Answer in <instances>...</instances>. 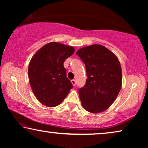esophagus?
I'll use <instances>...</instances> for the list:
<instances>
[{
	"mask_svg": "<svg viewBox=\"0 0 148 148\" xmlns=\"http://www.w3.org/2000/svg\"><path fill=\"white\" fill-rule=\"evenodd\" d=\"M71 82H72V86H76V81H75L74 79H72V80H71Z\"/></svg>",
	"mask_w": 148,
	"mask_h": 148,
	"instance_id": "obj_1",
	"label": "esophagus"
}]
</instances>
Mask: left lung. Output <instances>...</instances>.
Listing matches in <instances>:
<instances>
[{"mask_svg": "<svg viewBox=\"0 0 148 148\" xmlns=\"http://www.w3.org/2000/svg\"><path fill=\"white\" fill-rule=\"evenodd\" d=\"M76 54L85 63L88 77L85 86L79 89L82 106L92 114L104 112L113 104L121 88L119 59L100 44L82 47Z\"/></svg>", "mask_w": 148, "mask_h": 148, "instance_id": "left-lung-1", "label": "left lung"}]
</instances>
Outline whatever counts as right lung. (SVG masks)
<instances>
[{"label": "right lung", "mask_w": 148, "mask_h": 148, "mask_svg": "<svg viewBox=\"0 0 148 148\" xmlns=\"http://www.w3.org/2000/svg\"><path fill=\"white\" fill-rule=\"evenodd\" d=\"M74 51L72 46L53 42L44 45L32 57L28 69L30 85L44 106L60 104L73 87L63 63Z\"/></svg>", "instance_id": "add662e5"}]
</instances>
